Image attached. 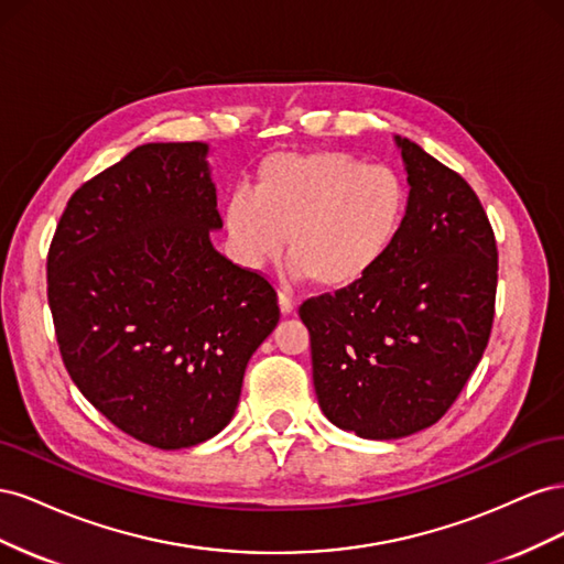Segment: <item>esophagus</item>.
<instances>
[{
    "instance_id": "esophagus-1",
    "label": "esophagus",
    "mask_w": 564,
    "mask_h": 564,
    "mask_svg": "<svg viewBox=\"0 0 564 564\" xmlns=\"http://www.w3.org/2000/svg\"><path fill=\"white\" fill-rule=\"evenodd\" d=\"M280 308H282V313H284V315L294 313V308H296V301H294V296H292V294H286V292H280Z\"/></svg>"
}]
</instances>
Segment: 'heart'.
Returning <instances> with one entry per match:
<instances>
[{
  "label": "heart",
  "instance_id": "heart-1",
  "mask_svg": "<svg viewBox=\"0 0 564 564\" xmlns=\"http://www.w3.org/2000/svg\"><path fill=\"white\" fill-rule=\"evenodd\" d=\"M409 191L392 166L346 150L278 152L256 169L249 193L226 204L237 259L261 268L282 251L299 278L340 289L362 280L395 242Z\"/></svg>",
  "mask_w": 564,
  "mask_h": 564
}]
</instances>
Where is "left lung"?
Masks as SVG:
<instances>
[{
	"instance_id": "1",
	"label": "left lung",
	"mask_w": 564,
	"mask_h": 564,
	"mask_svg": "<svg viewBox=\"0 0 564 564\" xmlns=\"http://www.w3.org/2000/svg\"><path fill=\"white\" fill-rule=\"evenodd\" d=\"M406 214L395 242L355 284L301 303L322 412L344 431L395 440L437 423L482 360L499 251L468 181L398 139Z\"/></svg>"
}]
</instances>
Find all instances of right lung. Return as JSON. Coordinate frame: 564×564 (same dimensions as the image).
<instances>
[{
    "label": "right lung",
    "instance_id": "1",
    "mask_svg": "<svg viewBox=\"0 0 564 564\" xmlns=\"http://www.w3.org/2000/svg\"><path fill=\"white\" fill-rule=\"evenodd\" d=\"M204 143H145L82 183L46 253L63 365L119 431L183 449L230 423L280 319L259 270L218 253Z\"/></svg>",
    "mask_w": 564,
    "mask_h": 564
}]
</instances>
